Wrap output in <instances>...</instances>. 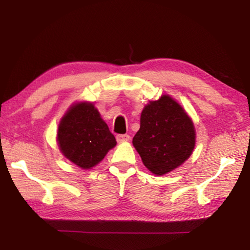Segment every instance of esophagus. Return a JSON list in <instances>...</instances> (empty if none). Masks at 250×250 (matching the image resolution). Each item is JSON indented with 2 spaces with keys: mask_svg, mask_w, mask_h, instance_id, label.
<instances>
[{
  "mask_svg": "<svg viewBox=\"0 0 250 250\" xmlns=\"http://www.w3.org/2000/svg\"><path fill=\"white\" fill-rule=\"evenodd\" d=\"M130 140L129 134H118L117 135V141L118 142H125V141Z\"/></svg>",
  "mask_w": 250,
  "mask_h": 250,
  "instance_id": "1",
  "label": "esophagus"
}]
</instances>
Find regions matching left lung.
I'll list each match as a JSON object with an SVG mask.
<instances>
[{
	"label": "left lung",
	"mask_w": 250,
	"mask_h": 250,
	"mask_svg": "<svg viewBox=\"0 0 250 250\" xmlns=\"http://www.w3.org/2000/svg\"><path fill=\"white\" fill-rule=\"evenodd\" d=\"M132 143L145 167L153 174L164 175L191 155L196 132L191 119L179 104L163 95L144 107L140 130Z\"/></svg>",
	"instance_id": "1"
}]
</instances>
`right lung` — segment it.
Segmentation results:
<instances>
[{
    "label": "right lung",
    "instance_id": "obj_1",
    "mask_svg": "<svg viewBox=\"0 0 250 250\" xmlns=\"http://www.w3.org/2000/svg\"><path fill=\"white\" fill-rule=\"evenodd\" d=\"M58 143L67 160L88 169L104 160L117 142L93 104L80 103L62 118Z\"/></svg>",
    "mask_w": 250,
    "mask_h": 250
}]
</instances>
